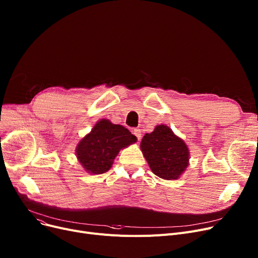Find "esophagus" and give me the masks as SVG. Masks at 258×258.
Here are the masks:
<instances>
[{"mask_svg":"<svg viewBox=\"0 0 258 258\" xmlns=\"http://www.w3.org/2000/svg\"><path fill=\"white\" fill-rule=\"evenodd\" d=\"M133 134L135 135V136L137 137V139H138L139 141L141 140V137H142L141 135H142V134H141V130H140V128H134V130H133Z\"/></svg>","mask_w":258,"mask_h":258,"instance_id":"obj_1","label":"esophagus"}]
</instances>
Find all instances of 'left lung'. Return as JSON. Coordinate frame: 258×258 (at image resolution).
I'll return each mask as SVG.
<instances>
[{
    "label": "left lung",
    "instance_id": "left-lung-1",
    "mask_svg": "<svg viewBox=\"0 0 258 258\" xmlns=\"http://www.w3.org/2000/svg\"><path fill=\"white\" fill-rule=\"evenodd\" d=\"M141 151L152 171L164 180H177L189 164V151L184 140L164 124L145 134Z\"/></svg>",
    "mask_w": 258,
    "mask_h": 258
}]
</instances>
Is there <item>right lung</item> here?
<instances>
[{"mask_svg": "<svg viewBox=\"0 0 258 258\" xmlns=\"http://www.w3.org/2000/svg\"><path fill=\"white\" fill-rule=\"evenodd\" d=\"M136 141L137 138L124 126L101 119L79 141L76 157L87 172L101 174L112 167L120 150Z\"/></svg>", "mask_w": 258, "mask_h": 258, "instance_id": "obj_1", "label": "right lung"}]
</instances>
